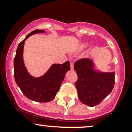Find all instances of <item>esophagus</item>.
I'll return each instance as SVG.
<instances>
[{
	"instance_id": "34e87169",
	"label": "esophagus",
	"mask_w": 132,
	"mask_h": 132,
	"mask_svg": "<svg viewBox=\"0 0 132 132\" xmlns=\"http://www.w3.org/2000/svg\"><path fill=\"white\" fill-rule=\"evenodd\" d=\"M70 68H71V70H73V68H74V64L73 62H70Z\"/></svg>"
}]
</instances>
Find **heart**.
I'll return each mask as SVG.
<instances>
[{
  "label": "heart",
  "mask_w": 132,
  "mask_h": 132,
  "mask_svg": "<svg viewBox=\"0 0 132 132\" xmlns=\"http://www.w3.org/2000/svg\"><path fill=\"white\" fill-rule=\"evenodd\" d=\"M88 43H86V42L81 43L78 46V50H79V51H83L84 50H85L88 46Z\"/></svg>",
  "instance_id": "1"
}]
</instances>
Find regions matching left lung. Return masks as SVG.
<instances>
[{"label":"left lung","mask_w":132,"mask_h":132,"mask_svg":"<svg viewBox=\"0 0 132 132\" xmlns=\"http://www.w3.org/2000/svg\"><path fill=\"white\" fill-rule=\"evenodd\" d=\"M94 67L93 60L88 58L76 61L74 65L78 75L75 86L79 99L89 106L100 104L111 93L115 82L114 71L103 72Z\"/></svg>","instance_id":"8db88e82"}]
</instances>
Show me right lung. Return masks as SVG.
<instances>
[{
	"instance_id": "obj_1",
	"label": "right lung",
	"mask_w": 132,
	"mask_h": 132,
	"mask_svg": "<svg viewBox=\"0 0 132 132\" xmlns=\"http://www.w3.org/2000/svg\"><path fill=\"white\" fill-rule=\"evenodd\" d=\"M45 33L43 30H35L19 43L14 59V76L17 85L27 98L38 102H49L54 100L64 79L70 70V62L63 64L54 63L48 71L40 77H34L27 71L23 60L25 41L32 35Z\"/></svg>"
}]
</instances>
